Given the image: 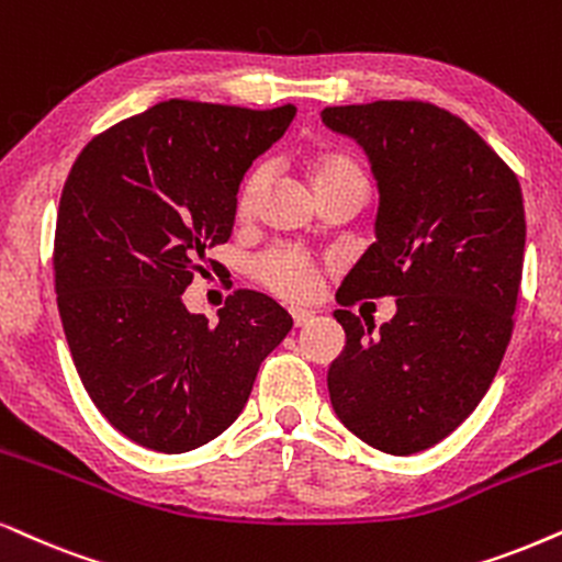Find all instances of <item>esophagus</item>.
I'll list each match as a JSON object with an SVG mask.
<instances>
[{"label": "esophagus", "instance_id": "1", "mask_svg": "<svg viewBox=\"0 0 562 562\" xmlns=\"http://www.w3.org/2000/svg\"><path fill=\"white\" fill-rule=\"evenodd\" d=\"M290 316H293V324L295 326H303V324H308L311 318H314V311H311V308H297V305H293V308H290Z\"/></svg>", "mask_w": 562, "mask_h": 562}]
</instances>
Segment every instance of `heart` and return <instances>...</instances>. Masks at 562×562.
<instances>
[{
    "label": "heart",
    "instance_id": "b5f03b06",
    "mask_svg": "<svg viewBox=\"0 0 562 562\" xmlns=\"http://www.w3.org/2000/svg\"><path fill=\"white\" fill-rule=\"evenodd\" d=\"M337 170H358L350 160L345 158H324L316 162L314 179H322V176L337 173ZM265 183V170L257 168L246 176L244 187H240L238 194V210L248 212L257 202V194ZM251 272L267 290H272L274 295L285 297V301H297V297H305L314 288V269H311V261L303 251L290 246H277L269 248L267 254H261L254 261Z\"/></svg>",
    "mask_w": 562,
    "mask_h": 562
}]
</instances>
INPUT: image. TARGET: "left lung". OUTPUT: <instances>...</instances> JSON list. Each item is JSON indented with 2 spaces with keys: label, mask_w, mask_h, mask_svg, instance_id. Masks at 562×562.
Here are the masks:
<instances>
[{
  "label": "left lung",
  "mask_w": 562,
  "mask_h": 562,
  "mask_svg": "<svg viewBox=\"0 0 562 562\" xmlns=\"http://www.w3.org/2000/svg\"><path fill=\"white\" fill-rule=\"evenodd\" d=\"M322 122L363 147L379 183L375 244L339 290L396 297L375 334L334 311L345 347L326 373L329 400L368 446L409 457L457 430L498 373L521 285V187L470 124L432 103L331 105Z\"/></svg>",
  "instance_id": "obj_1"
}]
</instances>
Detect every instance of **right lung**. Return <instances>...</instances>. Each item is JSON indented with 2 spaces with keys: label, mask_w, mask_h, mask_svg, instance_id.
Here are the masks:
<instances>
[{
  "label": "right lung",
  "mask_w": 562,
  "mask_h": 562,
  "mask_svg": "<svg viewBox=\"0 0 562 562\" xmlns=\"http://www.w3.org/2000/svg\"><path fill=\"white\" fill-rule=\"evenodd\" d=\"M293 116V103L170 98L98 134L69 170L54 238L61 326L92 404L145 449L183 453L231 428L293 329L257 290L233 293L217 324L183 305L231 238L246 170Z\"/></svg>",
  "instance_id": "1"
}]
</instances>
